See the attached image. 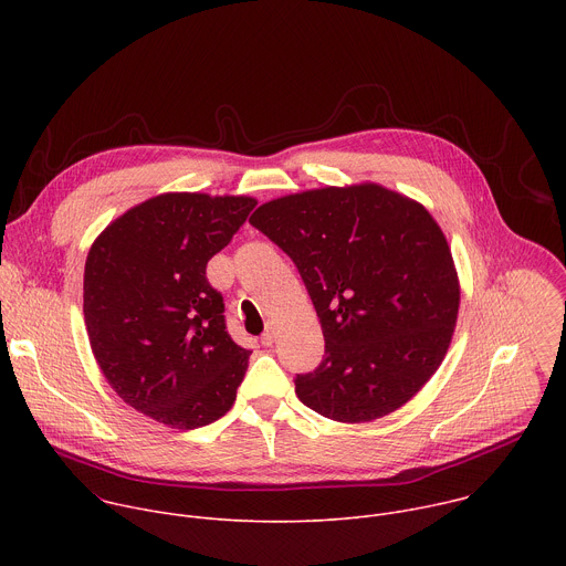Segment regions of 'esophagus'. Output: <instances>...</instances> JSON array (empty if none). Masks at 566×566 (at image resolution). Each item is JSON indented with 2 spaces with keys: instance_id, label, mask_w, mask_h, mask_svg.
<instances>
[{
  "instance_id": "34e87169",
  "label": "esophagus",
  "mask_w": 566,
  "mask_h": 566,
  "mask_svg": "<svg viewBox=\"0 0 566 566\" xmlns=\"http://www.w3.org/2000/svg\"><path fill=\"white\" fill-rule=\"evenodd\" d=\"M273 343H275V329L271 327V329H266V332H264V336H262V345H264V347H271Z\"/></svg>"
}]
</instances>
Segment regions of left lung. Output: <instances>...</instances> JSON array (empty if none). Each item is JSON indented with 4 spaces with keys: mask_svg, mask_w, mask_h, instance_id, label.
Masks as SVG:
<instances>
[{
    "mask_svg": "<svg viewBox=\"0 0 566 566\" xmlns=\"http://www.w3.org/2000/svg\"><path fill=\"white\" fill-rule=\"evenodd\" d=\"M251 223L297 266L325 356L295 376L313 412L365 423L398 410L439 369L459 311L448 241L417 201L376 184L260 206Z\"/></svg>",
    "mask_w": 566,
    "mask_h": 566,
    "instance_id": "1",
    "label": "left lung"
}]
</instances>
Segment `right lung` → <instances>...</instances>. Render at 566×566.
Segmentation results:
<instances>
[{
  "label": "right lung",
  "instance_id": "1",
  "mask_svg": "<svg viewBox=\"0 0 566 566\" xmlns=\"http://www.w3.org/2000/svg\"><path fill=\"white\" fill-rule=\"evenodd\" d=\"M258 206L251 197L168 192L112 221L87 255L85 325L112 389L177 430L221 419L251 352L226 332L206 266Z\"/></svg>",
  "mask_w": 566,
  "mask_h": 566
}]
</instances>
